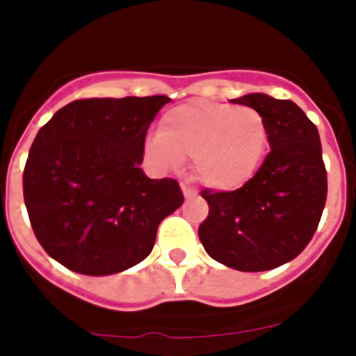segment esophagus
Masks as SVG:
<instances>
[{
    "label": "esophagus",
    "mask_w": 356,
    "mask_h": 356,
    "mask_svg": "<svg viewBox=\"0 0 356 356\" xmlns=\"http://www.w3.org/2000/svg\"><path fill=\"white\" fill-rule=\"evenodd\" d=\"M181 190H183V195L188 200V197H194L195 195V190L192 188V186H188V184H181Z\"/></svg>",
    "instance_id": "esophagus-1"
}]
</instances>
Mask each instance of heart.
<instances>
[{
    "label": "heart",
    "instance_id": "1",
    "mask_svg": "<svg viewBox=\"0 0 356 356\" xmlns=\"http://www.w3.org/2000/svg\"><path fill=\"white\" fill-rule=\"evenodd\" d=\"M268 145L270 131L259 111L200 99L162 116L161 133L145 140V155L162 170L181 166L190 156L203 186L227 192L259 172Z\"/></svg>",
    "mask_w": 356,
    "mask_h": 356
}]
</instances>
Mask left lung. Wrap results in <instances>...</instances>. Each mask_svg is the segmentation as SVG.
Wrapping results in <instances>:
<instances>
[{
    "instance_id": "obj_1",
    "label": "left lung",
    "mask_w": 356,
    "mask_h": 356,
    "mask_svg": "<svg viewBox=\"0 0 356 356\" xmlns=\"http://www.w3.org/2000/svg\"><path fill=\"white\" fill-rule=\"evenodd\" d=\"M231 102L262 114L271 151L242 188L201 192L209 216L197 233L220 264L238 271L273 270L296 259L320 223L327 200L320 133L290 99L257 92Z\"/></svg>"
}]
</instances>
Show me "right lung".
I'll list each match as a JSON object with an SVG mask.
<instances>
[{
    "label": "right lung",
    "mask_w": 356,
    "mask_h": 356,
    "mask_svg": "<svg viewBox=\"0 0 356 356\" xmlns=\"http://www.w3.org/2000/svg\"><path fill=\"white\" fill-rule=\"evenodd\" d=\"M166 96L75 99L38 131L24 170L31 227L46 253L83 275H113L155 245L183 205L173 179L140 168L145 133Z\"/></svg>",
    "instance_id": "add662e5"
}]
</instances>
